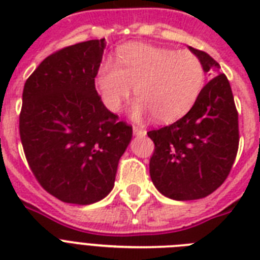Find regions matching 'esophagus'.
<instances>
[{"mask_svg":"<svg viewBox=\"0 0 260 260\" xmlns=\"http://www.w3.org/2000/svg\"><path fill=\"white\" fill-rule=\"evenodd\" d=\"M146 131L142 129V128H138V126H134V135L135 136H146Z\"/></svg>","mask_w":260,"mask_h":260,"instance_id":"obj_1","label":"esophagus"}]
</instances>
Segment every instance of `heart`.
<instances>
[{
  "instance_id": "b5f03b06",
  "label": "heart",
  "mask_w": 260,
  "mask_h": 260,
  "mask_svg": "<svg viewBox=\"0 0 260 260\" xmlns=\"http://www.w3.org/2000/svg\"><path fill=\"white\" fill-rule=\"evenodd\" d=\"M205 83L201 59L190 51H175L143 43L120 48L116 64L104 63L95 77L98 93L110 112L121 110L132 95L135 120L154 116L170 124L182 118L197 102Z\"/></svg>"
}]
</instances>
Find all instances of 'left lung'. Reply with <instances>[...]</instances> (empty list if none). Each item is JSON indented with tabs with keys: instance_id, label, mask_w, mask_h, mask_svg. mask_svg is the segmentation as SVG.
Segmentation results:
<instances>
[{
	"instance_id": "8db88e82",
	"label": "left lung",
	"mask_w": 260,
	"mask_h": 260,
	"mask_svg": "<svg viewBox=\"0 0 260 260\" xmlns=\"http://www.w3.org/2000/svg\"><path fill=\"white\" fill-rule=\"evenodd\" d=\"M189 50L213 78L183 117L147 134L155 144L150 160L152 183L175 201L200 200L220 187L239 147L238 110L228 79L212 56L193 47Z\"/></svg>"
}]
</instances>
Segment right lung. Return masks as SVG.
Instances as JSON below:
<instances>
[{
    "mask_svg": "<svg viewBox=\"0 0 260 260\" xmlns=\"http://www.w3.org/2000/svg\"><path fill=\"white\" fill-rule=\"evenodd\" d=\"M105 39L47 56L26 79L20 136L39 183L67 204L90 205L113 189L132 126L102 104L94 78Z\"/></svg>",
    "mask_w": 260,
    "mask_h": 260,
    "instance_id": "right-lung-1",
    "label": "right lung"
}]
</instances>
